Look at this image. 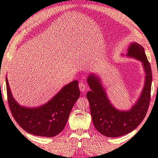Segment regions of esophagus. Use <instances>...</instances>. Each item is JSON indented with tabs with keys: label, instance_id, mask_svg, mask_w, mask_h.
<instances>
[{
	"label": "esophagus",
	"instance_id": "1",
	"mask_svg": "<svg viewBox=\"0 0 158 158\" xmlns=\"http://www.w3.org/2000/svg\"><path fill=\"white\" fill-rule=\"evenodd\" d=\"M79 88L80 91L81 92H84L86 90V85L85 84L83 81H81L79 84Z\"/></svg>",
	"mask_w": 158,
	"mask_h": 158
}]
</instances>
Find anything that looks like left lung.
I'll use <instances>...</instances> for the list:
<instances>
[{
    "label": "left lung",
    "instance_id": "left-lung-1",
    "mask_svg": "<svg viewBox=\"0 0 158 158\" xmlns=\"http://www.w3.org/2000/svg\"><path fill=\"white\" fill-rule=\"evenodd\" d=\"M127 56L134 57L143 62L146 72V81L141 96L129 111H119L112 106L106 91L97 76L89 75L87 82L91 91L86 94L94 127L102 135L107 137H119L133 131L146 117L151 101L152 71L144 48L133 43L129 47Z\"/></svg>",
    "mask_w": 158,
    "mask_h": 158
}]
</instances>
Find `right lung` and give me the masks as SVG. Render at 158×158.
<instances>
[{
  "mask_svg": "<svg viewBox=\"0 0 158 158\" xmlns=\"http://www.w3.org/2000/svg\"><path fill=\"white\" fill-rule=\"evenodd\" d=\"M7 102L17 123L29 134L53 137L64 129L72 107L80 96L78 81L64 86L51 101L36 108L22 107L15 101L6 78Z\"/></svg>",
  "mask_w": 158,
  "mask_h": 158,
  "instance_id": "add662e5",
  "label": "right lung"
}]
</instances>
